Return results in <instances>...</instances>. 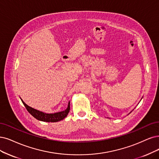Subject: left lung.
I'll list each match as a JSON object with an SVG mask.
<instances>
[{
  "mask_svg": "<svg viewBox=\"0 0 159 159\" xmlns=\"http://www.w3.org/2000/svg\"><path fill=\"white\" fill-rule=\"evenodd\" d=\"M130 113H131V112H130Z\"/></svg>",
  "mask_w": 159,
  "mask_h": 159,
  "instance_id": "1",
  "label": "left lung"
}]
</instances>
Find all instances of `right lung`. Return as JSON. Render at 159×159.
Returning <instances> with one entry per match:
<instances>
[{
	"mask_svg": "<svg viewBox=\"0 0 159 159\" xmlns=\"http://www.w3.org/2000/svg\"><path fill=\"white\" fill-rule=\"evenodd\" d=\"M21 100L29 113H30L33 117H34L36 119L43 122H56L58 121H60L66 118L70 111V102H69L68 106L66 110L54 113H45L42 112V111H38L37 109H34L31 107L28 106L21 99Z\"/></svg>",
	"mask_w": 159,
	"mask_h": 159,
	"instance_id": "1",
	"label": "right lung"
}]
</instances>
